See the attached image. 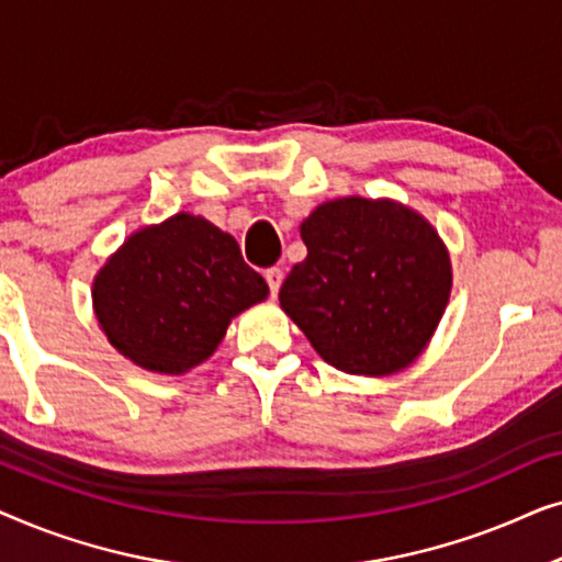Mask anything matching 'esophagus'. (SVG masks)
Instances as JSON below:
<instances>
[{
    "label": "esophagus",
    "instance_id": "esophagus-1",
    "mask_svg": "<svg viewBox=\"0 0 562 562\" xmlns=\"http://www.w3.org/2000/svg\"><path fill=\"white\" fill-rule=\"evenodd\" d=\"M266 281H268V289H271V296L279 294V289H281V283H283V271H281V268H268Z\"/></svg>",
    "mask_w": 562,
    "mask_h": 562
}]
</instances>
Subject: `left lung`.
Instances as JSON below:
<instances>
[{
    "instance_id": "left-lung-1",
    "label": "left lung",
    "mask_w": 562,
    "mask_h": 562,
    "mask_svg": "<svg viewBox=\"0 0 562 562\" xmlns=\"http://www.w3.org/2000/svg\"><path fill=\"white\" fill-rule=\"evenodd\" d=\"M299 233L306 258L279 302L319 358L371 379L409 368L452 291L448 245L425 214L386 196H340L319 204Z\"/></svg>"
}]
</instances>
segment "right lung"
Wrapping results in <instances>:
<instances>
[{"mask_svg": "<svg viewBox=\"0 0 562 562\" xmlns=\"http://www.w3.org/2000/svg\"><path fill=\"white\" fill-rule=\"evenodd\" d=\"M268 296L229 233L176 212L135 229L91 283L106 340L137 368L183 375L217 350L229 322Z\"/></svg>", "mask_w": 562, "mask_h": 562, "instance_id": "right-lung-1", "label": "right lung"}]
</instances>
